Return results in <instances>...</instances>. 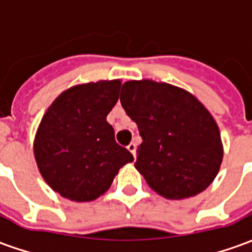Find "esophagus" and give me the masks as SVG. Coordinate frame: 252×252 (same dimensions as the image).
<instances>
[{"instance_id":"esophagus-1","label":"esophagus","mask_w":252,"mask_h":252,"mask_svg":"<svg viewBox=\"0 0 252 252\" xmlns=\"http://www.w3.org/2000/svg\"><path fill=\"white\" fill-rule=\"evenodd\" d=\"M126 148H128V151H129V153H131L133 157L136 155V144H135V143H129Z\"/></svg>"}]
</instances>
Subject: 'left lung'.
Wrapping results in <instances>:
<instances>
[{
  "instance_id": "obj_1",
  "label": "left lung",
  "mask_w": 252,
  "mask_h": 252,
  "mask_svg": "<svg viewBox=\"0 0 252 252\" xmlns=\"http://www.w3.org/2000/svg\"><path fill=\"white\" fill-rule=\"evenodd\" d=\"M120 102L143 139L135 167L151 189L182 200L211 185L222 160L221 139L194 95L169 83L128 81Z\"/></svg>"
}]
</instances>
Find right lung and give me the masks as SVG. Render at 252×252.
<instances>
[{
  "label": "right lung",
  "instance_id": "right-lung-1",
  "mask_svg": "<svg viewBox=\"0 0 252 252\" xmlns=\"http://www.w3.org/2000/svg\"><path fill=\"white\" fill-rule=\"evenodd\" d=\"M120 81H99L68 89L41 119L35 137L40 174L68 200L93 201L109 189L132 154L115 140L106 116L119 99Z\"/></svg>",
  "mask_w": 252,
  "mask_h": 252
}]
</instances>
